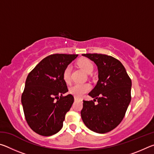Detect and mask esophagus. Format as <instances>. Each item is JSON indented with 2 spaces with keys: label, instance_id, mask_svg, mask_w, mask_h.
<instances>
[{
  "label": "esophagus",
  "instance_id": "esophagus-1",
  "mask_svg": "<svg viewBox=\"0 0 154 154\" xmlns=\"http://www.w3.org/2000/svg\"><path fill=\"white\" fill-rule=\"evenodd\" d=\"M79 100V98H77V97H75V101H76V100Z\"/></svg>",
  "mask_w": 154,
  "mask_h": 154
}]
</instances>
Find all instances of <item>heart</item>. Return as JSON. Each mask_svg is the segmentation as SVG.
<instances>
[{
  "label": "heart",
  "mask_w": 154,
  "mask_h": 154,
  "mask_svg": "<svg viewBox=\"0 0 154 154\" xmlns=\"http://www.w3.org/2000/svg\"><path fill=\"white\" fill-rule=\"evenodd\" d=\"M77 65L83 71L88 74L92 72L94 69V65L90 60L87 58H81L77 62ZM71 66L69 65L67 66L63 72V79L66 83H69L71 82ZM90 85L88 83H81V84H75L70 88L69 92L75 97L81 98L83 95L88 92L90 90Z\"/></svg>",
  "instance_id": "heart-1"
}]
</instances>
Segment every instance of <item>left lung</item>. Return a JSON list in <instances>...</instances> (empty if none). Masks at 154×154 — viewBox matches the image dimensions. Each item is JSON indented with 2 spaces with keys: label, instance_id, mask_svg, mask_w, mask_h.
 Masks as SVG:
<instances>
[{
  "label": "left lung",
  "instance_id": "8db88e82",
  "mask_svg": "<svg viewBox=\"0 0 154 154\" xmlns=\"http://www.w3.org/2000/svg\"><path fill=\"white\" fill-rule=\"evenodd\" d=\"M82 56L94 62L98 71V82L88 94L94 100H83L82 120L92 131L106 133L124 118L131 100V79L123 64L113 57L98 54Z\"/></svg>",
  "mask_w": 154,
  "mask_h": 154
}]
</instances>
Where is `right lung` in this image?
<instances>
[{
	"mask_svg": "<svg viewBox=\"0 0 154 154\" xmlns=\"http://www.w3.org/2000/svg\"><path fill=\"white\" fill-rule=\"evenodd\" d=\"M77 54H53L43 59L28 74L22 95L26 120L34 132L45 137L63 126L65 115L74 102L63 79V72ZM57 100L56 101L55 99Z\"/></svg>",
	"mask_w": 154,
	"mask_h": 154,
	"instance_id": "1",
	"label": "right lung"
}]
</instances>
